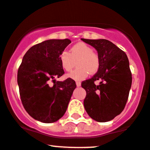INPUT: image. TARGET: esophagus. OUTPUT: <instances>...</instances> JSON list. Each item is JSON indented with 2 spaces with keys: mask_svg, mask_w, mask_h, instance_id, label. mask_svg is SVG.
<instances>
[{
  "mask_svg": "<svg viewBox=\"0 0 150 150\" xmlns=\"http://www.w3.org/2000/svg\"><path fill=\"white\" fill-rule=\"evenodd\" d=\"M76 86H77V87H80V86H81V83H80V82L77 81L76 82Z\"/></svg>",
  "mask_w": 150,
  "mask_h": 150,
  "instance_id": "1",
  "label": "esophagus"
}]
</instances>
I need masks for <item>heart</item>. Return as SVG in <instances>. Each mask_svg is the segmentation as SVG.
Here are the masks:
<instances>
[{"label":"heart","instance_id":"1","mask_svg":"<svg viewBox=\"0 0 150 150\" xmlns=\"http://www.w3.org/2000/svg\"><path fill=\"white\" fill-rule=\"evenodd\" d=\"M61 66L64 70L70 72L75 67L77 68L67 75V78L80 81L88 77V74H95L100 67V58L97 53L86 44L80 42L71 47L70 52L63 51L59 55Z\"/></svg>","mask_w":150,"mask_h":150}]
</instances>
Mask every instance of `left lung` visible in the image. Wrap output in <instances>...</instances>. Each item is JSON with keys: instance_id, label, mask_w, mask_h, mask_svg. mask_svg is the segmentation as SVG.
I'll list each match as a JSON object with an SVG mask.
<instances>
[{"instance_id": "8db88e82", "label": "left lung", "mask_w": 150, "mask_h": 150, "mask_svg": "<svg viewBox=\"0 0 150 150\" xmlns=\"http://www.w3.org/2000/svg\"><path fill=\"white\" fill-rule=\"evenodd\" d=\"M81 39L93 47L100 58L97 73L82 82L86 91L85 109L93 120L109 121L122 112L128 100L132 82L128 57L107 39ZM97 80L98 85L95 84Z\"/></svg>"}]
</instances>
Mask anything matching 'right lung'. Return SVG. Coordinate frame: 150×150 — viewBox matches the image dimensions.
I'll list each match as a JSON object with an SVG mask.
<instances>
[{"instance_id":"obj_1","label":"right lung","mask_w":150,"mask_h":150,"mask_svg":"<svg viewBox=\"0 0 150 150\" xmlns=\"http://www.w3.org/2000/svg\"><path fill=\"white\" fill-rule=\"evenodd\" d=\"M70 43L68 39H49L34 45L18 68L17 82L22 104L33 119L41 122L50 124L62 118L76 88L71 78L49 85L50 80L64 73L59 55Z\"/></svg>"}]
</instances>
